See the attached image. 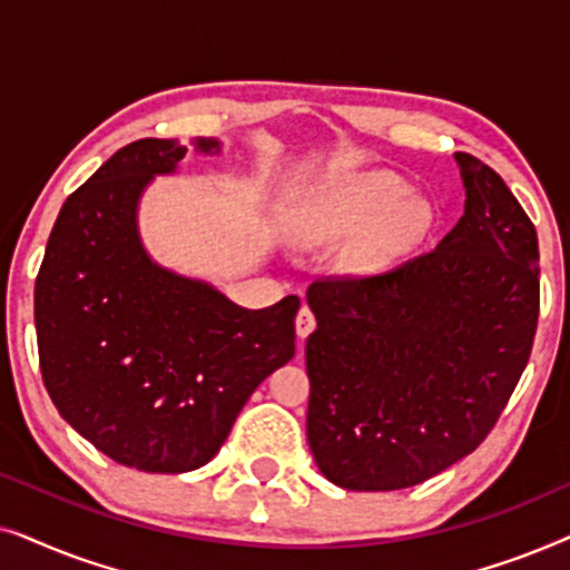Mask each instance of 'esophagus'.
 <instances>
[{
	"label": "esophagus",
	"mask_w": 570,
	"mask_h": 570,
	"mask_svg": "<svg viewBox=\"0 0 570 570\" xmlns=\"http://www.w3.org/2000/svg\"><path fill=\"white\" fill-rule=\"evenodd\" d=\"M314 326H316L314 311H311L308 306H303V308L298 311V316H295V332H298L301 340H306L308 334L314 332Z\"/></svg>",
	"instance_id": "1"
}]
</instances>
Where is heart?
Instances as JSON below:
<instances>
[{"label": "heart", "mask_w": 570, "mask_h": 570, "mask_svg": "<svg viewBox=\"0 0 570 570\" xmlns=\"http://www.w3.org/2000/svg\"><path fill=\"white\" fill-rule=\"evenodd\" d=\"M407 184L394 174H365L334 186L303 209L298 233L308 244L357 238L350 267L363 275L392 269L415 252L433 228V207L411 199Z\"/></svg>", "instance_id": "heart-1"}]
</instances>
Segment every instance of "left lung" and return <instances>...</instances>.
<instances>
[{"label":"left lung","instance_id":"1","mask_svg":"<svg viewBox=\"0 0 570 570\" xmlns=\"http://www.w3.org/2000/svg\"><path fill=\"white\" fill-rule=\"evenodd\" d=\"M454 158L464 215L433 252L308 287V446L345 490L412 488L472 454L532 353L537 230L493 168Z\"/></svg>","mask_w":570,"mask_h":570}]
</instances>
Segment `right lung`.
Returning <instances> with one entry per match:
<instances>
[{
    "label": "right lung",
    "mask_w": 570,
    "mask_h": 570,
    "mask_svg": "<svg viewBox=\"0 0 570 570\" xmlns=\"http://www.w3.org/2000/svg\"><path fill=\"white\" fill-rule=\"evenodd\" d=\"M184 155L153 137L114 153L67 197L36 277L38 361L59 415L114 462L158 474L220 451L254 389L295 355L301 308L287 295L248 311L147 256L139 197Z\"/></svg>",
    "instance_id": "right-lung-1"
}]
</instances>
